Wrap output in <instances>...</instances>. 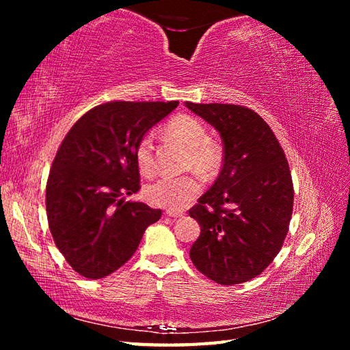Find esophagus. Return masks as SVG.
<instances>
[{
	"instance_id": "1",
	"label": "esophagus",
	"mask_w": 350,
	"mask_h": 350,
	"mask_svg": "<svg viewBox=\"0 0 350 350\" xmlns=\"http://www.w3.org/2000/svg\"><path fill=\"white\" fill-rule=\"evenodd\" d=\"M165 213L168 215V217H171V218H180V217H183V215H185L183 212H179V211H170V209H168Z\"/></svg>"
}]
</instances>
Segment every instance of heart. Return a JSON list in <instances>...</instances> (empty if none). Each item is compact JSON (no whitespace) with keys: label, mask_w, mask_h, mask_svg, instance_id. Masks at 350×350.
<instances>
[{"label":"heart","mask_w":350,"mask_h":350,"mask_svg":"<svg viewBox=\"0 0 350 350\" xmlns=\"http://www.w3.org/2000/svg\"><path fill=\"white\" fill-rule=\"evenodd\" d=\"M167 133L170 138L188 148L187 159H185L187 168H192L200 174L209 176L221 167V146L209 139L207 128L196 117L179 116L173 118L167 126ZM135 162L138 171L144 177H152L156 173L150 137L139 139L135 147ZM200 191H202V183L194 176L163 177V179L147 185L144 196L154 206L182 209L200 194Z\"/></svg>","instance_id":"b5f03b06"}]
</instances>
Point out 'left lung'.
Listing matches in <instances>:
<instances>
[{
  "label": "left lung",
  "mask_w": 350,
  "mask_h": 350,
  "mask_svg": "<svg viewBox=\"0 0 350 350\" xmlns=\"http://www.w3.org/2000/svg\"><path fill=\"white\" fill-rule=\"evenodd\" d=\"M219 132L224 161L218 179L189 211L200 227L189 257L222 286L262 273L277 257L293 211L286 154L262 117L228 103H185Z\"/></svg>",
  "instance_id": "1"
}]
</instances>
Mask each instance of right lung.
<instances>
[{"label": "right lung", "mask_w": 350, "mask_h": 350, "mask_svg": "<svg viewBox=\"0 0 350 350\" xmlns=\"http://www.w3.org/2000/svg\"><path fill=\"white\" fill-rule=\"evenodd\" d=\"M179 102H107L72 126L46 183L51 234L73 271L98 280L137 251L161 209L124 197L139 189L135 147Z\"/></svg>", "instance_id": "1"}]
</instances>
